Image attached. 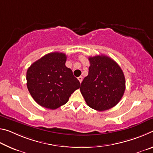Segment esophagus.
I'll use <instances>...</instances> for the list:
<instances>
[{
    "mask_svg": "<svg viewBox=\"0 0 153 153\" xmlns=\"http://www.w3.org/2000/svg\"><path fill=\"white\" fill-rule=\"evenodd\" d=\"M78 80H79L80 83H82V80H83V77H82V76H79V77H78Z\"/></svg>",
    "mask_w": 153,
    "mask_h": 153,
    "instance_id": "1",
    "label": "esophagus"
}]
</instances>
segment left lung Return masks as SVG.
I'll use <instances>...</instances> for the list:
<instances>
[{"label": "left lung", "mask_w": 153, "mask_h": 153, "mask_svg": "<svg viewBox=\"0 0 153 153\" xmlns=\"http://www.w3.org/2000/svg\"><path fill=\"white\" fill-rule=\"evenodd\" d=\"M88 59V75L82 82L80 92L90 108L98 111L108 110L120 101L125 92L123 72L107 56H90Z\"/></svg>", "instance_id": "8db88e82"}]
</instances>
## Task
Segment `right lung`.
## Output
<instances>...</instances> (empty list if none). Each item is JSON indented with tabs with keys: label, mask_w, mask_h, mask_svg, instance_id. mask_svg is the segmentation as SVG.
<instances>
[{
	"label": "right lung",
	"mask_w": 153,
	"mask_h": 153,
	"mask_svg": "<svg viewBox=\"0 0 153 153\" xmlns=\"http://www.w3.org/2000/svg\"><path fill=\"white\" fill-rule=\"evenodd\" d=\"M66 60L65 54L55 52L42 56L28 68L27 89L42 107L53 110L60 107L80 87L71 69L65 66Z\"/></svg>",
	"instance_id": "add662e5"
}]
</instances>
